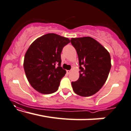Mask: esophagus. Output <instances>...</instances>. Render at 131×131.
I'll return each mask as SVG.
<instances>
[{
    "instance_id": "34e87169",
    "label": "esophagus",
    "mask_w": 131,
    "mask_h": 131,
    "mask_svg": "<svg viewBox=\"0 0 131 131\" xmlns=\"http://www.w3.org/2000/svg\"><path fill=\"white\" fill-rule=\"evenodd\" d=\"M71 72H72V71H69H69H66V72H67V73H68V74H69L70 73H71Z\"/></svg>"
}]
</instances>
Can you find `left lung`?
<instances>
[{
    "mask_svg": "<svg viewBox=\"0 0 131 131\" xmlns=\"http://www.w3.org/2000/svg\"><path fill=\"white\" fill-rule=\"evenodd\" d=\"M79 63V78L72 82L75 93L90 96L101 89L108 78L111 68L110 54L102 45L91 37L72 38Z\"/></svg>",
    "mask_w": 131,
    "mask_h": 131,
    "instance_id": "1",
    "label": "left lung"
}]
</instances>
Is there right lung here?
Wrapping results in <instances>:
<instances>
[{"label": "right lung", "mask_w": 131, "mask_h": 131, "mask_svg": "<svg viewBox=\"0 0 131 131\" xmlns=\"http://www.w3.org/2000/svg\"><path fill=\"white\" fill-rule=\"evenodd\" d=\"M70 42L68 38L48 34L36 39L27 50L23 68L29 83L43 94L58 89L66 71L60 66L62 49Z\"/></svg>", "instance_id": "add662e5"}]
</instances>
